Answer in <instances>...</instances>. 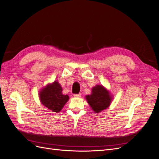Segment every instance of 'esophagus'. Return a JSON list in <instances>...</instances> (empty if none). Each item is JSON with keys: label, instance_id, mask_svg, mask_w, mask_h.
I'll use <instances>...</instances> for the list:
<instances>
[{"label": "esophagus", "instance_id": "34e87169", "mask_svg": "<svg viewBox=\"0 0 159 159\" xmlns=\"http://www.w3.org/2000/svg\"><path fill=\"white\" fill-rule=\"evenodd\" d=\"M74 96L75 98H80L81 97V94L78 93V94H74Z\"/></svg>", "mask_w": 159, "mask_h": 159}]
</instances>
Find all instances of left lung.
<instances>
[{
    "label": "left lung",
    "instance_id": "8db88e82",
    "mask_svg": "<svg viewBox=\"0 0 159 159\" xmlns=\"http://www.w3.org/2000/svg\"><path fill=\"white\" fill-rule=\"evenodd\" d=\"M88 103L95 113L107 109L110 105L111 97L109 91L102 85H98L92 89L91 94L86 95Z\"/></svg>",
    "mask_w": 159,
    "mask_h": 159
}]
</instances>
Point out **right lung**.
<instances>
[{"label":"right lung","instance_id":"obj_1","mask_svg":"<svg viewBox=\"0 0 159 159\" xmlns=\"http://www.w3.org/2000/svg\"><path fill=\"white\" fill-rule=\"evenodd\" d=\"M41 103L53 112L58 113L69 99L68 95L62 93V88L60 84L55 81L54 83L46 85L40 92Z\"/></svg>","mask_w":159,"mask_h":159}]
</instances>
